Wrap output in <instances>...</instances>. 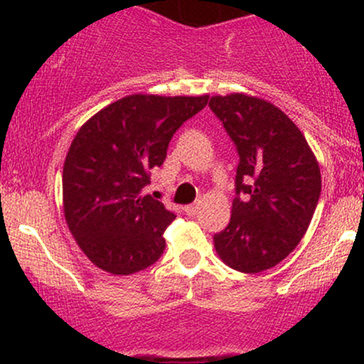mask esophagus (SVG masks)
<instances>
[{
    "label": "esophagus",
    "instance_id": "34e87169",
    "mask_svg": "<svg viewBox=\"0 0 364 364\" xmlns=\"http://www.w3.org/2000/svg\"><path fill=\"white\" fill-rule=\"evenodd\" d=\"M198 208H200V203L196 202V203H191V205H186L185 207V212L188 215H195L196 212H198Z\"/></svg>",
    "mask_w": 364,
    "mask_h": 364
}]
</instances>
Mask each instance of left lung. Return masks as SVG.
Here are the masks:
<instances>
[{"instance_id": "1", "label": "left lung", "mask_w": 364, "mask_h": 364, "mask_svg": "<svg viewBox=\"0 0 364 364\" xmlns=\"http://www.w3.org/2000/svg\"><path fill=\"white\" fill-rule=\"evenodd\" d=\"M235 141L240 164L231 220L215 252L237 272L258 274L298 246L315 214L321 176L299 128L274 104L246 94L208 102Z\"/></svg>"}]
</instances>
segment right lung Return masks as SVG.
Listing matches in <instances>:
<instances>
[{
    "label": "right lung",
    "mask_w": 364,
    "mask_h": 364,
    "mask_svg": "<svg viewBox=\"0 0 364 364\" xmlns=\"http://www.w3.org/2000/svg\"><path fill=\"white\" fill-rule=\"evenodd\" d=\"M208 95L133 94L78 129L63 166V210L82 252L114 275L145 270L166 248L173 212L141 190L161 168L176 129Z\"/></svg>",
    "instance_id": "right-lung-1"
}]
</instances>
